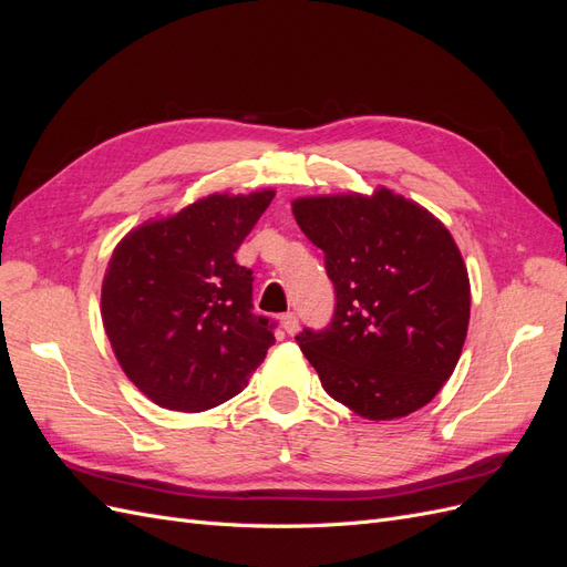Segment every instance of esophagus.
Listing matches in <instances>:
<instances>
[{
    "instance_id": "34e87169",
    "label": "esophagus",
    "mask_w": 567,
    "mask_h": 567,
    "mask_svg": "<svg viewBox=\"0 0 567 567\" xmlns=\"http://www.w3.org/2000/svg\"><path fill=\"white\" fill-rule=\"evenodd\" d=\"M281 329L288 333V336H293V333H298V329H300V323H298V317L293 315V312H286V315H281Z\"/></svg>"
}]
</instances>
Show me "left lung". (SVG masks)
Wrapping results in <instances>:
<instances>
[{
	"label": "left lung",
	"mask_w": 567,
	"mask_h": 567,
	"mask_svg": "<svg viewBox=\"0 0 567 567\" xmlns=\"http://www.w3.org/2000/svg\"><path fill=\"white\" fill-rule=\"evenodd\" d=\"M290 208L336 286L329 329L298 336L323 390L369 421L414 414L450 381L468 333L471 281L454 236L385 186Z\"/></svg>",
	"instance_id": "1"
}]
</instances>
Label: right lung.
I'll return each mask as SVG.
<instances>
[{
  "label": "right lung",
  "instance_id": "right-lung-1",
  "mask_svg": "<svg viewBox=\"0 0 567 567\" xmlns=\"http://www.w3.org/2000/svg\"><path fill=\"white\" fill-rule=\"evenodd\" d=\"M274 196L210 194L120 238L101 284V319L120 369L153 404L208 411L265 362L274 336L252 315V271L234 252Z\"/></svg>",
  "mask_w": 567,
  "mask_h": 567
}]
</instances>
